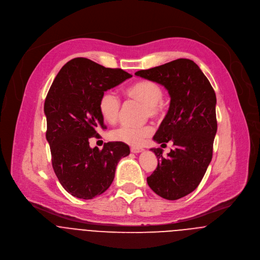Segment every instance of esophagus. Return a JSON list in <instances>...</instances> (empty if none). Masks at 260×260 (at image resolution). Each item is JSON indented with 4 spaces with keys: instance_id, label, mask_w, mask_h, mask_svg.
Here are the masks:
<instances>
[{
    "instance_id": "1",
    "label": "esophagus",
    "mask_w": 260,
    "mask_h": 260,
    "mask_svg": "<svg viewBox=\"0 0 260 260\" xmlns=\"http://www.w3.org/2000/svg\"><path fill=\"white\" fill-rule=\"evenodd\" d=\"M143 150L144 149L141 147H135V146L131 147V152H133V153H139V152H142Z\"/></svg>"
}]
</instances>
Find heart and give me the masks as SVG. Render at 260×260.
I'll return each mask as SVG.
<instances>
[{
    "label": "heart",
    "instance_id": "heart-1",
    "mask_svg": "<svg viewBox=\"0 0 260 260\" xmlns=\"http://www.w3.org/2000/svg\"><path fill=\"white\" fill-rule=\"evenodd\" d=\"M125 94L129 99L144 105V113L146 116L156 117L161 112L160 101L162 100L164 92L161 87L152 81H137L126 88ZM99 108L103 119L109 124H114L120 114V99L113 91H107L102 95ZM152 132L153 129L150 126H121L111 132V138L129 145L138 146L142 144L145 138L151 136Z\"/></svg>",
    "mask_w": 260,
    "mask_h": 260
}]
</instances>
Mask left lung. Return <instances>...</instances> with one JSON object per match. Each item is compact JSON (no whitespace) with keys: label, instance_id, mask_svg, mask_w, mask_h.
<instances>
[{"label":"left lung","instance_id":"obj_1","mask_svg":"<svg viewBox=\"0 0 260 260\" xmlns=\"http://www.w3.org/2000/svg\"><path fill=\"white\" fill-rule=\"evenodd\" d=\"M135 75L162 85L171 98L169 111L153 140L162 144L172 140L175 148L166 157L161 148H150L158 164L147 177V184L165 199L182 198L197 188L212 157L217 129L214 90L189 59L140 70Z\"/></svg>","mask_w":260,"mask_h":260}]
</instances>
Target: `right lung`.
<instances>
[{
  "label": "right lung",
  "mask_w": 260,
  "mask_h": 260,
  "mask_svg": "<svg viewBox=\"0 0 260 260\" xmlns=\"http://www.w3.org/2000/svg\"><path fill=\"white\" fill-rule=\"evenodd\" d=\"M131 77L122 69L75 58L62 67L48 92L44 111L53 168L74 197L92 199L104 193L119 160L130 153L126 143L108 142L100 150L89 146V139L98 128L106 129L99 108L102 95Z\"/></svg>",
  "instance_id": "right-lung-1"
}]
</instances>
